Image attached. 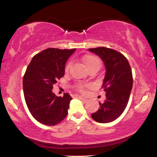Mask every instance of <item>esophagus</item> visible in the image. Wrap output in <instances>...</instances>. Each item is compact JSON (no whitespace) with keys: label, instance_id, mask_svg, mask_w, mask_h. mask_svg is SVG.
<instances>
[{"label":"esophagus","instance_id":"obj_1","mask_svg":"<svg viewBox=\"0 0 157 157\" xmlns=\"http://www.w3.org/2000/svg\"><path fill=\"white\" fill-rule=\"evenodd\" d=\"M78 98H79V99H80L81 100H82V102H84V103H86V102H88V100L86 99V98H82V97H80V96H78Z\"/></svg>","mask_w":157,"mask_h":157}]
</instances>
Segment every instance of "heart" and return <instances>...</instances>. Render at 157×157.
Listing matches in <instances>:
<instances>
[{
    "instance_id": "heart-1",
    "label": "heart",
    "mask_w": 157,
    "mask_h": 157,
    "mask_svg": "<svg viewBox=\"0 0 157 157\" xmlns=\"http://www.w3.org/2000/svg\"><path fill=\"white\" fill-rule=\"evenodd\" d=\"M82 62L85 66V67L87 68V70L91 67H98V68H100L101 62L99 58L94 56V55H86V56L83 57L82 58ZM71 64L72 63L71 62H69L66 65L65 71L67 72L70 69ZM78 89L82 92H84L85 91V86H82V85H79Z\"/></svg>"
}]
</instances>
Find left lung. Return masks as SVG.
Wrapping results in <instances>:
<instances>
[{"instance_id":"obj_1","label":"left lung","mask_w":157,"mask_h":157,"mask_svg":"<svg viewBox=\"0 0 157 157\" xmlns=\"http://www.w3.org/2000/svg\"><path fill=\"white\" fill-rule=\"evenodd\" d=\"M89 51L102 59L106 69L102 85L106 99L99 102L100 109L91 117L98 123H110L123 113L128 103L133 85L132 69L127 58L115 50L99 47Z\"/></svg>"}]
</instances>
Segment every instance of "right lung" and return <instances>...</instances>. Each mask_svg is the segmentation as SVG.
Returning a JSON list of instances; mask_svg holds the SVG:
<instances>
[{"label": "right lung", "instance_id": "1", "mask_svg": "<svg viewBox=\"0 0 157 157\" xmlns=\"http://www.w3.org/2000/svg\"><path fill=\"white\" fill-rule=\"evenodd\" d=\"M76 49L48 48L34 55L23 79V93L28 108L36 120L55 125L64 119L72 98L68 94L58 97L53 84L65 73L67 60Z\"/></svg>", "mask_w": 157, "mask_h": 157}]
</instances>
